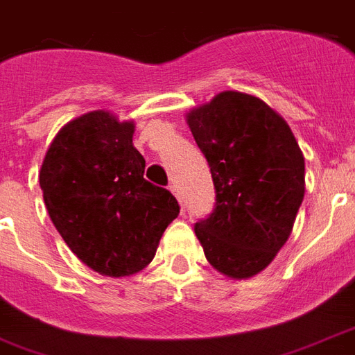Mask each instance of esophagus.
I'll use <instances>...</instances> for the list:
<instances>
[{"instance_id": "obj_1", "label": "esophagus", "mask_w": 355, "mask_h": 355, "mask_svg": "<svg viewBox=\"0 0 355 355\" xmlns=\"http://www.w3.org/2000/svg\"><path fill=\"white\" fill-rule=\"evenodd\" d=\"M169 189H171V193L175 195V197H177L178 200H180V191H178L177 184H171V186H169ZM180 202H182V200H180Z\"/></svg>"}]
</instances>
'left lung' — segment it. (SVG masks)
Wrapping results in <instances>:
<instances>
[{
  "label": "left lung",
  "instance_id": "left-lung-1",
  "mask_svg": "<svg viewBox=\"0 0 355 355\" xmlns=\"http://www.w3.org/2000/svg\"><path fill=\"white\" fill-rule=\"evenodd\" d=\"M186 118L216 188L195 234L219 272L250 278L291 236L306 189L302 150L280 114L241 92H221Z\"/></svg>",
  "mask_w": 355,
  "mask_h": 355
}]
</instances>
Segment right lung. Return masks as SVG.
Masks as SVG:
<instances>
[{
	"label": "right lung",
	"instance_id": "add662e5",
	"mask_svg": "<svg viewBox=\"0 0 355 355\" xmlns=\"http://www.w3.org/2000/svg\"><path fill=\"white\" fill-rule=\"evenodd\" d=\"M134 123L94 110L64 125L49 145L40 188L71 252L99 275L121 278L153 261L180 206L144 178Z\"/></svg>",
	"mask_w": 355,
	"mask_h": 355
}]
</instances>
